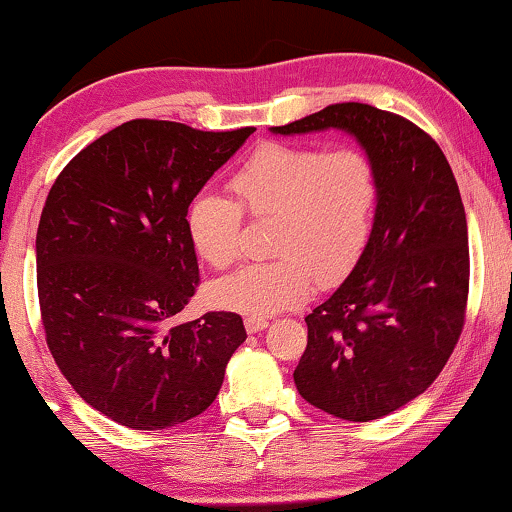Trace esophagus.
I'll list each match as a JSON object with an SVG mask.
<instances>
[{
  "label": "esophagus",
  "instance_id": "obj_1",
  "mask_svg": "<svg viewBox=\"0 0 512 512\" xmlns=\"http://www.w3.org/2000/svg\"><path fill=\"white\" fill-rule=\"evenodd\" d=\"M244 326H247L249 333H258V331H265V328L270 326V321L263 317H247L244 319Z\"/></svg>",
  "mask_w": 512,
  "mask_h": 512
}]
</instances>
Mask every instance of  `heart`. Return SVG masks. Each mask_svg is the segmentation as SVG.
<instances>
[{
	"mask_svg": "<svg viewBox=\"0 0 512 512\" xmlns=\"http://www.w3.org/2000/svg\"><path fill=\"white\" fill-rule=\"evenodd\" d=\"M233 202L202 193L186 212L195 254L216 270L240 254L242 212L270 219L272 261L249 263L212 286L223 310L268 317L305 303L314 284L345 279L368 247L377 174L366 153L265 142L228 181Z\"/></svg>",
	"mask_w": 512,
	"mask_h": 512,
	"instance_id": "obj_1",
	"label": "heart"
}]
</instances>
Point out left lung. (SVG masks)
<instances>
[{
    "label": "left lung",
    "instance_id": "8db88e82",
    "mask_svg": "<svg viewBox=\"0 0 512 512\" xmlns=\"http://www.w3.org/2000/svg\"><path fill=\"white\" fill-rule=\"evenodd\" d=\"M340 130L377 174L368 247L345 282L305 317L298 394L347 422H370L424 394L464 326L468 228L440 146L415 123L370 104L340 102L275 135Z\"/></svg>",
    "mask_w": 512,
    "mask_h": 512
}]
</instances>
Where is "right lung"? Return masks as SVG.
Wrapping results in <instances>:
<instances>
[{
    "mask_svg": "<svg viewBox=\"0 0 512 512\" xmlns=\"http://www.w3.org/2000/svg\"><path fill=\"white\" fill-rule=\"evenodd\" d=\"M254 128L137 118L69 160L37 230V286L55 363L90 408L137 431L198 417L247 340L242 317L172 326L193 298L186 212Z\"/></svg>",
    "mask_w": 512,
    "mask_h": 512,
    "instance_id": "right-lung-1",
    "label": "right lung"
}]
</instances>
